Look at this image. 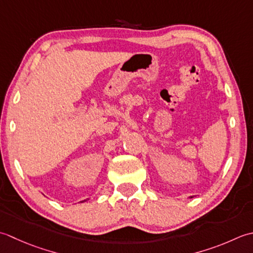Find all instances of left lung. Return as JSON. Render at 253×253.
<instances>
[{
	"mask_svg": "<svg viewBox=\"0 0 253 253\" xmlns=\"http://www.w3.org/2000/svg\"><path fill=\"white\" fill-rule=\"evenodd\" d=\"M190 198H193V197H190Z\"/></svg>",
	"mask_w": 253,
	"mask_h": 253,
	"instance_id": "8db88e82",
	"label": "left lung"
}]
</instances>
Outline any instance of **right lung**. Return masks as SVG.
I'll list each match as a JSON object with an SVG mask.
<instances>
[{
	"label": "right lung",
	"instance_id": "right-lung-1",
	"mask_svg": "<svg viewBox=\"0 0 253 253\" xmlns=\"http://www.w3.org/2000/svg\"><path fill=\"white\" fill-rule=\"evenodd\" d=\"M87 200H88V199H87ZM87 200H84V201H81V202H86V201H87Z\"/></svg>",
	"mask_w": 253,
	"mask_h": 253
}]
</instances>
